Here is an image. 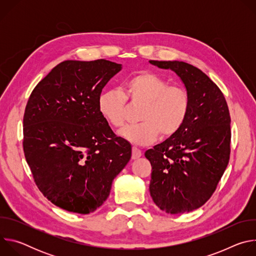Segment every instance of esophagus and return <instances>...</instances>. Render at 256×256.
<instances>
[{"mask_svg":"<svg viewBox=\"0 0 256 256\" xmlns=\"http://www.w3.org/2000/svg\"><path fill=\"white\" fill-rule=\"evenodd\" d=\"M142 156V151L140 149H138L136 147H132V160H136Z\"/></svg>","mask_w":256,"mask_h":256,"instance_id":"esophagus-1","label":"esophagus"}]
</instances>
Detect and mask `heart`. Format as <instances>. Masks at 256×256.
Wrapping results in <instances>:
<instances>
[{"instance_id":"1","label":"heart","mask_w":256,"mask_h":256,"mask_svg":"<svg viewBox=\"0 0 256 256\" xmlns=\"http://www.w3.org/2000/svg\"><path fill=\"white\" fill-rule=\"evenodd\" d=\"M124 91L109 89L98 98V108L104 120L114 128L124 122L126 99L142 104L136 124L126 126L118 134L134 144H150L160 134L174 136L186 122L190 110V96L180 86L169 82L153 72H140L126 80Z\"/></svg>"}]
</instances>
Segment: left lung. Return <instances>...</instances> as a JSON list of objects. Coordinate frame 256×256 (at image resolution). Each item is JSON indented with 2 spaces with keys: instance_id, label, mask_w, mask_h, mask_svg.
Returning a JSON list of instances; mask_svg holds the SVG:
<instances>
[{
  "instance_id": "8db88e82",
  "label": "left lung",
  "mask_w": 256,
  "mask_h": 256,
  "mask_svg": "<svg viewBox=\"0 0 256 256\" xmlns=\"http://www.w3.org/2000/svg\"><path fill=\"white\" fill-rule=\"evenodd\" d=\"M150 64L173 70L190 101L181 128L144 153L152 165L150 194L165 212H188L208 200L229 163L228 105L218 87L192 64L179 60Z\"/></svg>"
}]
</instances>
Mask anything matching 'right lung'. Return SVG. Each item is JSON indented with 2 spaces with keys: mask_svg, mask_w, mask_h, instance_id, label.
Returning <instances> with one entry per match:
<instances>
[{
  "mask_svg": "<svg viewBox=\"0 0 256 256\" xmlns=\"http://www.w3.org/2000/svg\"><path fill=\"white\" fill-rule=\"evenodd\" d=\"M122 70L106 60H64L32 91L23 118V149L36 186L56 206L89 214L110 194L132 157L101 116L98 98Z\"/></svg>",
  "mask_w": 256,
  "mask_h": 256,
  "instance_id": "right-lung-1",
  "label": "right lung"
}]
</instances>
